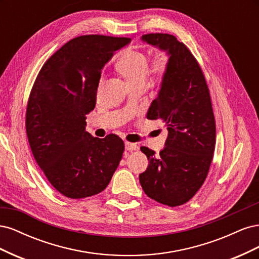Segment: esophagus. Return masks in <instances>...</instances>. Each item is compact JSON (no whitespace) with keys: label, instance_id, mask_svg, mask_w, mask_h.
<instances>
[{"label":"esophagus","instance_id":"esophagus-1","mask_svg":"<svg viewBox=\"0 0 259 259\" xmlns=\"http://www.w3.org/2000/svg\"><path fill=\"white\" fill-rule=\"evenodd\" d=\"M125 149H126L127 151H134V150H138V146L136 144L126 142L125 143Z\"/></svg>","mask_w":259,"mask_h":259}]
</instances>
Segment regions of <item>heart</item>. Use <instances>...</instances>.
I'll list each match as a JSON object with an SVG mask.
<instances>
[{
  "mask_svg": "<svg viewBox=\"0 0 259 259\" xmlns=\"http://www.w3.org/2000/svg\"><path fill=\"white\" fill-rule=\"evenodd\" d=\"M170 56L168 52L161 50L156 52L149 60L148 54L144 51L128 50L125 52L116 62V69L134 88L144 85L147 75L154 80H161L168 72ZM101 76L99 85L103 84Z\"/></svg>",
  "mask_w": 259,
  "mask_h": 259,
  "instance_id": "obj_1",
  "label": "heart"
}]
</instances>
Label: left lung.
<instances>
[{"label": "left lung", "mask_w": 259, "mask_h": 259, "mask_svg": "<svg viewBox=\"0 0 259 259\" xmlns=\"http://www.w3.org/2000/svg\"><path fill=\"white\" fill-rule=\"evenodd\" d=\"M142 40L168 52L170 66L147 113L148 120L167 126L165 148L155 155L140 147L149 165L139 182L149 198L174 207L189 201L205 182L215 150V117L204 73L190 50L167 33L144 34Z\"/></svg>", "instance_id": "1"}]
</instances>
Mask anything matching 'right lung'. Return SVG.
I'll list each match as a JSON object with an SVG mask.
<instances>
[{"label":"right lung","mask_w":259,"mask_h":259,"mask_svg":"<svg viewBox=\"0 0 259 259\" xmlns=\"http://www.w3.org/2000/svg\"><path fill=\"white\" fill-rule=\"evenodd\" d=\"M130 37L100 34L72 38L46 60L31 90L28 142L51 185L70 199L106 189L122 159L123 140L100 139L85 131L86 114L96 105L101 69Z\"/></svg>","instance_id":"1"}]
</instances>
